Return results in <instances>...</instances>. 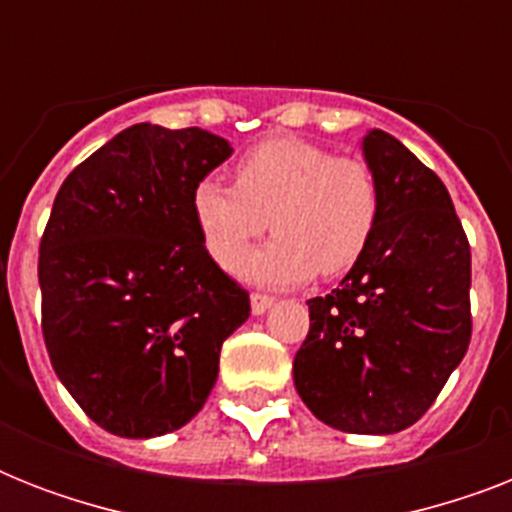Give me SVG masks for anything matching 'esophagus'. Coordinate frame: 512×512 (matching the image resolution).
Listing matches in <instances>:
<instances>
[{
  "label": "esophagus",
  "instance_id": "1",
  "mask_svg": "<svg viewBox=\"0 0 512 512\" xmlns=\"http://www.w3.org/2000/svg\"><path fill=\"white\" fill-rule=\"evenodd\" d=\"M249 303H252V313H255V316H263V313L268 311L273 303H276V300H273L271 295H260V292H252Z\"/></svg>",
  "mask_w": 512,
  "mask_h": 512
}]
</instances>
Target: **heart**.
Listing matches in <instances>:
<instances>
[{
  "mask_svg": "<svg viewBox=\"0 0 512 512\" xmlns=\"http://www.w3.org/2000/svg\"><path fill=\"white\" fill-rule=\"evenodd\" d=\"M191 209L204 247L231 268L271 223L268 244L239 260L247 281L292 287L356 263L380 217V180L364 159L303 138H271L241 156L236 185L201 177Z\"/></svg>",
  "mask_w": 512,
  "mask_h": 512,
  "instance_id": "b5f03b06",
  "label": "heart"
}]
</instances>
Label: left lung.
I'll return each mask as SVG.
<instances>
[{
	"instance_id": "obj_1",
	"label": "left lung",
	"mask_w": 512,
	"mask_h": 512,
	"mask_svg": "<svg viewBox=\"0 0 512 512\" xmlns=\"http://www.w3.org/2000/svg\"><path fill=\"white\" fill-rule=\"evenodd\" d=\"M380 217L340 287L308 300L295 388L342 433L388 436L428 412L470 345V244L446 185L382 130L361 140Z\"/></svg>"
}]
</instances>
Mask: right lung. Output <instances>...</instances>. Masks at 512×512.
Wrapping results in <instances>:
<instances>
[{
	"mask_svg": "<svg viewBox=\"0 0 512 512\" xmlns=\"http://www.w3.org/2000/svg\"><path fill=\"white\" fill-rule=\"evenodd\" d=\"M233 154L199 127L132 124L63 180L39 244L42 335L84 414L122 438L183 428L249 295L209 257L193 185Z\"/></svg>",
	"mask_w": 512,
	"mask_h": 512,
	"instance_id": "right-lung-1",
	"label": "right lung"
}]
</instances>
